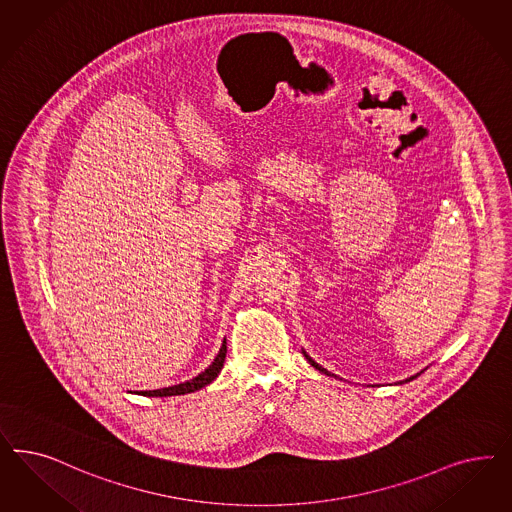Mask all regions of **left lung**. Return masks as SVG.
Returning <instances> with one entry per match:
<instances>
[{
  "mask_svg": "<svg viewBox=\"0 0 512 512\" xmlns=\"http://www.w3.org/2000/svg\"><path fill=\"white\" fill-rule=\"evenodd\" d=\"M305 358H307V360H309V363H311V365H313V367H316V369H318V371H322V373H328V371H326V369H324V367H320V365H318V363L314 362V360H311V358H309V356H307V354H305ZM413 379H416V377H411V379H407V380H413ZM407 380H405V382H407Z\"/></svg>",
  "mask_w": 512,
  "mask_h": 512,
  "instance_id": "8db88e82",
  "label": "left lung"
}]
</instances>
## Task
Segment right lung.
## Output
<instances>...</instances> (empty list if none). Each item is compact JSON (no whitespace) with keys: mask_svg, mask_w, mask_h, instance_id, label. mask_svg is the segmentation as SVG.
Instances as JSON below:
<instances>
[{"mask_svg":"<svg viewBox=\"0 0 512 512\" xmlns=\"http://www.w3.org/2000/svg\"><path fill=\"white\" fill-rule=\"evenodd\" d=\"M226 341L222 343V348L218 352V356L215 358V362L211 363L205 371H201L198 377L194 379L186 380L181 384H175V386H167V388H160V390H147V392H141L143 396L149 397H167V396H182V394H190V392H196L199 388L211 384L213 380L218 377L220 369L224 367V360H226Z\"/></svg>","mask_w":512,"mask_h":512,"instance_id":"1","label":"right lung"}]
</instances>
